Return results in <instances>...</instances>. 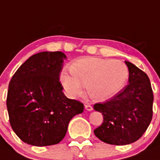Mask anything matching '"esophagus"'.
Here are the masks:
<instances>
[{
  "label": "esophagus",
  "instance_id": "obj_1",
  "mask_svg": "<svg viewBox=\"0 0 160 160\" xmlns=\"http://www.w3.org/2000/svg\"><path fill=\"white\" fill-rule=\"evenodd\" d=\"M85 108H86L87 111L92 110V107L90 105V104H86V105H85Z\"/></svg>",
  "mask_w": 160,
  "mask_h": 160
}]
</instances>
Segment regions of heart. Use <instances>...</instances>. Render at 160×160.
Here are the masks:
<instances>
[{
	"label": "heart",
	"mask_w": 160,
	"mask_h": 160,
	"mask_svg": "<svg viewBox=\"0 0 160 160\" xmlns=\"http://www.w3.org/2000/svg\"><path fill=\"white\" fill-rule=\"evenodd\" d=\"M71 73L63 71L60 80L70 97L88 94L97 101H104L118 93L128 78L127 67L119 60L95 56L78 59L70 66Z\"/></svg>",
	"instance_id": "1"
}]
</instances>
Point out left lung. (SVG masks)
Instances as JSON below:
<instances>
[{"label":"left lung","instance_id":"obj_1","mask_svg":"<svg viewBox=\"0 0 160 160\" xmlns=\"http://www.w3.org/2000/svg\"><path fill=\"white\" fill-rule=\"evenodd\" d=\"M129 84L104 103L93 108L104 115V121L94 130L100 141L126 145L141 138L153 115V92L147 74L130 62Z\"/></svg>","mask_w":160,"mask_h":160}]
</instances>
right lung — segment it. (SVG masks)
I'll return each mask as SVG.
<instances>
[{
	"mask_svg": "<svg viewBox=\"0 0 160 160\" xmlns=\"http://www.w3.org/2000/svg\"><path fill=\"white\" fill-rule=\"evenodd\" d=\"M61 52H42L30 56L16 71L8 90L9 122L23 142L43 147L60 143L68 123L83 112L84 104L64 95L60 81Z\"/></svg>",
	"mask_w": 160,
	"mask_h": 160,
	"instance_id": "right-lung-1",
	"label": "right lung"
}]
</instances>
